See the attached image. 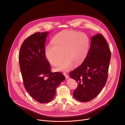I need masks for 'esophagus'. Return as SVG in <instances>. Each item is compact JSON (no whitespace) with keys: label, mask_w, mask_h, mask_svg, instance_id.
Returning a JSON list of instances; mask_svg holds the SVG:
<instances>
[{"label":"esophagus","mask_w":125,"mask_h":125,"mask_svg":"<svg viewBox=\"0 0 125 125\" xmlns=\"http://www.w3.org/2000/svg\"><path fill=\"white\" fill-rule=\"evenodd\" d=\"M63 75H64V76L65 77V78H66V79H68V78H69V76H68V75L66 73H63Z\"/></svg>","instance_id":"obj_1"}]
</instances>
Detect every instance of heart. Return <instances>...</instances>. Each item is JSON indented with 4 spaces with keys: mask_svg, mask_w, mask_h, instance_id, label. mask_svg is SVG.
Listing matches in <instances>:
<instances>
[{
    "mask_svg": "<svg viewBox=\"0 0 125 125\" xmlns=\"http://www.w3.org/2000/svg\"><path fill=\"white\" fill-rule=\"evenodd\" d=\"M52 43L46 48V57L52 65L56 66L62 62L65 54L66 58L56 70L66 72L72 68L73 64L77 65L84 60L88 50L90 40L84 33L65 30L56 34Z\"/></svg>",
    "mask_w": 125,
    "mask_h": 125,
    "instance_id": "1",
    "label": "heart"
}]
</instances>
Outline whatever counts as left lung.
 Segmentation results:
<instances>
[{"label":"left lung","mask_w":125,"mask_h":125,"mask_svg":"<svg viewBox=\"0 0 125 125\" xmlns=\"http://www.w3.org/2000/svg\"><path fill=\"white\" fill-rule=\"evenodd\" d=\"M111 55L108 43L102 34L98 33L92 37L86 57L69 74L78 84L73 92L76 99L88 102L98 95L107 80Z\"/></svg>","instance_id":"left-lung-1"}]
</instances>
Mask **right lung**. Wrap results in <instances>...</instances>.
I'll use <instances>...</instances> for the list:
<instances>
[{
    "mask_svg": "<svg viewBox=\"0 0 125 125\" xmlns=\"http://www.w3.org/2000/svg\"><path fill=\"white\" fill-rule=\"evenodd\" d=\"M48 34L37 32L30 35L22 43L19 54L24 87L32 98L42 103L54 98L56 87L65 79L60 72H51L45 54Z\"/></svg>",
    "mask_w": 125,
    "mask_h": 125,
    "instance_id": "1",
    "label": "right lung"
}]
</instances>
